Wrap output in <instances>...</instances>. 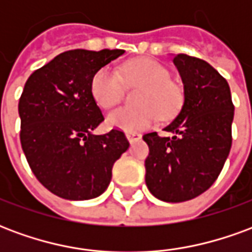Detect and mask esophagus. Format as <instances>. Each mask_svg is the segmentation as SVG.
Listing matches in <instances>:
<instances>
[{
	"instance_id": "1",
	"label": "esophagus",
	"mask_w": 252,
	"mask_h": 252,
	"mask_svg": "<svg viewBox=\"0 0 252 252\" xmlns=\"http://www.w3.org/2000/svg\"><path fill=\"white\" fill-rule=\"evenodd\" d=\"M126 139L129 140V143L137 142V140H140L142 139V135L140 133H137V132H126Z\"/></svg>"
}]
</instances>
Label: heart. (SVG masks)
I'll use <instances>...</instances> for the list:
<instances>
[{
  "label": "heart",
  "instance_id": "obj_1",
  "mask_svg": "<svg viewBox=\"0 0 252 252\" xmlns=\"http://www.w3.org/2000/svg\"><path fill=\"white\" fill-rule=\"evenodd\" d=\"M124 83L128 88L140 86L135 95L136 108H119L108 116V124L124 131L147 129L158 119L169 120L180 112L184 94L170 79L169 70L157 61L142 58L126 63L120 72L113 67L99 68L92 78L90 90L95 104L110 109L124 95Z\"/></svg>",
  "mask_w": 252,
  "mask_h": 252
}]
</instances>
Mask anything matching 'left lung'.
<instances>
[{
  "mask_svg": "<svg viewBox=\"0 0 252 252\" xmlns=\"http://www.w3.org/2000/svg\"><path fill=\"white\" fill-rule=\"evenodd\" d=\"M174 64L184 82V105L164 128L144 133L150 148L146 184L157 198L182 202L202 194L221 173L232 146L235 106L227 79L198 58L177 54Z\"/></svg>",
  "mask_w": 252,
  "mask_h": 252,
  "instance_id": "8db88e82",
  "label": "left lung"
}]
</instances>
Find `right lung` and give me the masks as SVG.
Masks as SVG:
<instances>
[{
    "mask_svg": "<svg viewBox=\"0 0 252 252\" xmlns=\"http://www.w3.org/2000/svg\"><path fill=\"white\" fill-rule=\"evenodd\" d=\"M124 50H70L32 72L19 101L20 142L27 162L46 189L66 200L102 194L112 167L129 147L119 128L92 131L104 121L90 83Z\"/></svg>",
    "mask_w": 252,
    "mask_h": 252,
    "instance_id": "add662e5",
    "label": "right lung"
}]
</instances>
